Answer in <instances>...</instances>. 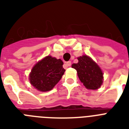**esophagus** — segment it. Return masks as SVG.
Listing matches in <instances>:
<instances>
[{"instance_id": "34e87169", "label": "esophagus", "mask_w": 129, "mask_h": 129, "mask_svg": "<svg viewBox=\"0 0 129 129\" xmlns=\"http://www.w3.org/2000/svg\"><path fill=\"white\" fill-rule=\"evenodd\" d=\"M66 65L67 66H71V65H72V63H71V61H68V62H66Z\"/></svg>"}]
</instances>
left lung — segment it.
I'll return each instance as SVG.
<instances>
[{
	"label": "left lung",
	"mask_w": 129,
	"mask_h": 129,
	"mask_svg": "<svg viewBox=\"0 0 129 129\" xmlns=\"http://www.w3.org/2000/svg\"><path fill=\"white\" fill-rule=\"evenodd\" d=\"M78 63H73L72 68L76 70L80 80L85 87L96 90L102 84L103 74L98 66L87 55L79 57Z\"/></svg>",
	"instance_id": "left-lung-1"
}]
</instances>
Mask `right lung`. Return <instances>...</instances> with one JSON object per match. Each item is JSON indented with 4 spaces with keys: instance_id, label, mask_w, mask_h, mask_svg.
I'll list each match as a JSON object with an SVG mask.
<instances>
[{
    "instance_id": "add662e5",
    "label": "right lung",
    "mask_w": 129,
    "mask_h": 129,
    "mask_svg": "<svg viewBox=\"0 0 129 129\" xmlns=\"http://www.w3.org/2000/svg\"><path fill=\"white\" fill-rule=\"evenodd\" d=\"M60 59L47 56L33 67L29 76L30 82L41 92L49 91L58 83L64 74Z\"/></svg>"
}]
</instances>
